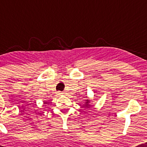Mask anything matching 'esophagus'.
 I'll use <instances>...</instances> for the list:
<instances>
[{
  "instance_id": "esophagus-1",
  "label": "esophagus",
  "mask_w": 147,
  "mask_h": 147,
  "mask_svg": "<svg viewBox=\"0 0 147 147\" xmlns=\"http://www.w3.org/2000/svg\"><path fill=\"white\" fill-rule=\"evenodd\" d=\"M61 94H62V93H61V92H57V96H61Z\"/></svg>"
}]
</instances>
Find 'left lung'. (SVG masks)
I'll return each mask as SVG.
<instances>
[{
	"label": "left lung",
	"instance_id": "left-lung-1",
	"mask_svg": "<svg viewBox=\"0 0 147 147\" xmlns=\"http://www.w3.org/2000/svg\"><path fill=\"white\" fill-rule=\"evenodd\" d=\"M85 103H84V108H88L90 107V106H91V104H90V100H88V99H86L85 100Z\"/></svg>",
	"mask_w": 147,
	"mask_h": 147
}]
</instances>
